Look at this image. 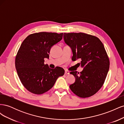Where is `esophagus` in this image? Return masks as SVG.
I'll list each match as a JSON object with an SVG mask.
<instances>
[{
  "label": "esophagus",
  "instance_id": "34e87169",
  "mask_svg": "<svg viewBox=\"0 0 124 124\" xmlns=\"http://www.w3.org/2000/svg\"><path fill=\"white\" fill-rule=\"evenodd\" d=\"M65 74L66 75H67V74H70V72H69V71H68V70H66V71H65Z\"/></svg>",
  "mask_w": 124,
  "mask_h": 124
}]
</instances>
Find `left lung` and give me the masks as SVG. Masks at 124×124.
<instances>
[{"label":"left lung","instance_id":"left-lung-1","mask_svg":"<svg viewBox=\"0 0 124 124\" xmlns=\"http://www.w3.org/2000/svg\"><path fill=\"white\" fill-rule=\"evenodd\" d=\"M63 39L72 49L73 61L80 59L79 65L84 68L81 72H70L76 78L70 89L81 98L95 95L103 86L110 67L103 43L97 37L82 32L64 33Z\"/></svg>","mask_w":124,"mask_h":124}]
</instances>
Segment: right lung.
Here are the masks:
<instances>
[{
  "label": "right lung",
  "instance_id": "add662e5",
  "mask_svg": "<svg viewBox=\"0 0 124 124\" xmlns=\"http://www.w3.org/2000/svg\"><path fill=\"white\" fill-rule=\"evenodd\" d=\"M62 36L63 33L37 32L27 36L21 44L15 65L22 84L29 92L42 94L64 74L61 67L53 69L44 64V58H49L51 48L62 39Z\"/></svg>",
  "mask_w": 124,
  "mask_h": 124
}]
</instances>
